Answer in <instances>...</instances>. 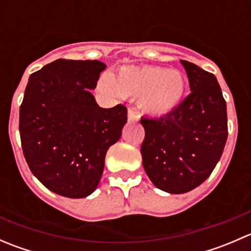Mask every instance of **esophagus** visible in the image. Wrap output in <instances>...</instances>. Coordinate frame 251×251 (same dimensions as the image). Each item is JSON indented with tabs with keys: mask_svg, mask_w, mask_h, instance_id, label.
<instances>
[{
	"mask_svg": "<svg viewBox=\"0 0 251 251\" xmlns=\"http://www.w3.org/2000/svg\"><path fill=\"white\" fill-rule=\"evenodd\" d=\"M138 118H140V116H138L137 113H135V111H133V110L130 109V110L127 111V120L130 121V123H133V121H137Z\"/></svg>",
	"mask_w": 251,
	"mask_h": 251,
	"instance_id": "1",
	"label": "esophagus"
}]
</instances>
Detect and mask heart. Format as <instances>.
Segmentation results:
<instances>
[{
  "mask_svg": "<svg viewBox=\"0 0 251 251\" xmlns=\"http://www.w3.org/2000/svg\"><path fill=\"white\" fill-rule=\"evenodd\" d=\"M100 91L114 100L137 98L144 115L163 118L181 105L187 81L179 70L156 65H127L115 76L105 74L98 82Z\"/></svg>",
  "mask_w": 251,
  "mask_h": 251,
  "instance_id": "1",
  "label": "heart"
}]
</instances>
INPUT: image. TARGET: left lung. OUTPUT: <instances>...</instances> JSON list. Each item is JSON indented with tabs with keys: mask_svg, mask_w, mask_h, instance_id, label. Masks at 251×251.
<instances>
[{
	"mask_svg": "<svg viewBox=\"0 0 251 251\" xmlns=\"http://www.w3.org/2000/svg\"><path fill=\"white\" fill-rule=\"evenodd\" d=\"M191 95L174 113L141 119L146 174L156 188L182 194L197 188L212 173L227 141V108L215 75L181 60Z\"/></svg>",
	"mask_w": 251,
	"mask_h": 251,
	"instance_id": "obj_1",
	"label": "left lung"
}]
</instances>
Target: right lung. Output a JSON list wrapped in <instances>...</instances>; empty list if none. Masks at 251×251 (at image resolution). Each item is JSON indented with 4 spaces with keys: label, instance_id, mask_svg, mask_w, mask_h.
Returning <instances> with one entry per match:
<instances>
[{
    "label": "right lung",
    "instance_id": "add662e5",
    "mask_svg": "<svg viewBox=\"0 0 251 251\" xmlns=\"http://www.w3.org/2000/svg\"><path fill=\"white\" fill-rule=\"evenodd\" d=\"M100 60L57 59L30 75L19 111L23 153L50 192L85 198L97 188L110 146L127 121L123 104L100 108L91 90Z\"/></svg>",
    "mask_w": 251,
    "mask_h": 251
}]
</instances>
